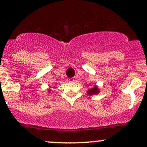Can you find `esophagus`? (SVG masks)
<instances>
[{
    "label": "esophagus",
    "mask_w": 147,
    "mask_h": 147,
    "mask_svg": "<svg viewBox=\"0 0 147 147\" xmlns=\"http://www.w3.org/2000/svg\"><path fill=\"white\" fill-rule=\"evenodd\" d=\"M69 82H75V79H74V78H70V79H69Z\"/></svg>",
    "instance_id": "34e87169"
}]
</instances>
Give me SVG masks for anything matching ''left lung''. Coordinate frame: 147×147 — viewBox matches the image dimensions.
Returning a JSON list of instances; mask_svg holds the SVG:
<instances>
[{
  "label": "left lung",
  "instance_id": "8db88e82",
  "mask_svg": "<svg viewBox=\"0 0 147 147\" xmlns=\"http://www.w3.org/2000/svg\"><path fill=\"white\" fill-rule=\"evenodd\" d=\"M100 92V89L98 88V86H94L93 88H89V89L87 91V93L90 96H92V95H98L99 94Z\"/></svg>",
  "mask_w": 147,
  "mask_h": 147
}]
</instances>
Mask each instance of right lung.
Returning a JSON list of instances; mask_svg holds the SVG:
<instances>
[{
	"label": "right lung",
	"mask_w": 147,
	"mask_h": 147,
	"mask_svg": "<svg viewBox=\"0 0 147 147\" xmlns=\"http://www.w3.org/2000/svg\"><path fill=\"white\" fill-rule=\"evenodd\" d=\"M48 89V93H50V91H51V89H50V88H47Z\"/></svg>",
	"instance_id": "right-lung-1"
}]
</instances>
